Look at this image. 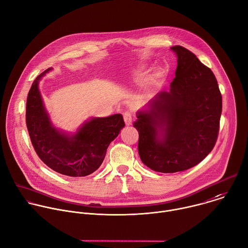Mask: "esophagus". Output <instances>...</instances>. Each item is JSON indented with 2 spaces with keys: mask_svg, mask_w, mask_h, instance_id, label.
I'll list each match as a JSON object with an SVG mask.
<instances>
[{
  "mask_svg": "<svg viewBox=\"0 0 248 248\" xmlns=\"http://www.w3.org/2000/svg\"><path fill=\"white\" fill-rule=\"evenodd\" d=\"M132 119H133V117H132V114L130 112H124V123H125L126 125L131 124Z\"/></svg>",
  "mask_w": 248,
  "mask_h": 248,
  "instance_id": "34e87169",
  "label": "esophagus"
}]
</instances>
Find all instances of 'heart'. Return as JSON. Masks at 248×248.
Here are the masks:
<instances>
[{
	"mask_svg": "<svg viewBox=\"0 0 248 248\" xmlns=\"http://www.w3.org/2000/svg\"><path fill=\"white\" fill-rule=\"evenodd\" d=\"M133 75H134V77H135L138 80H143V79L146 78L145 72H144L143 70H140V69H139V70H135L134 73H133ZM159 78H160V75H159V74H154L153 76H151V77L147 79L146 85H147L148 87H154V86H155V85L157 84V81H158Z\"/></svg>",
	"mask_w": 248,
	"mask_h": 248,
	"instance_id": "obj_1",
	"label": "heart"
}]
</instances>
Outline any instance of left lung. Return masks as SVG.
<instances>
[{
    "label": "left lung",
    "mask_w": 248,
    "mask_h": 248,
    "mask_svg": "<svg viewBox=\"0 0 248 248\" xmlns=\"http://www.w3.org/2000/svg\"><path fill=\"white\" fill-rule=\"evenodd\" d=\"M175 78L149 109L137 113L138 152L156 172L174 173L201 162L217 141L222 95L213 72L189 49L174 46Z\"/></svg>",
    "instance_id": "left-lung-1"
}]
</instances>
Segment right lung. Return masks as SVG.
Instances as JSON below:
<instances>
[{"instance_id":"1","label":"right lung","mask_w":248,"mask_h":248,"mask_svg":"<svg viewBox=\"0 0 248 248\" xmlns=\"http://www.w3.org/2000/svg\"><path fill=\"white\" fill-rule=\"evenodd\" d=\"M34 80L26 102V125L39 157L52 170L67 176L82 177L99 169L110 143L124 126L121 114L94 118L69 136L54 128L46 114L38 81Z\"/></svg>"}]
</instances>
